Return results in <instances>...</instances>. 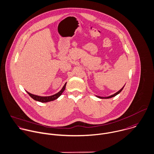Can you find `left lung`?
Segmentation results:
<instances>
[{"label": "left lung", "instance_id": "left-lung-1", "mask_svg": "<svg viewBox=\"0 0 154 154\" xmlns=\"http://www.w3.org/2000/svg\"><path fill=\"white\" fill-rule=\"evenodd\" d=\"M125 86V85H124ZM124 86L120 90H119L118 92H116V93H115L114 94H113V95H111V96H109V97H100V96H96V97H99V98H100V99H109V98H112V97H115V96H116V95H118L119 93H120L121 92V91L123 90V88H124Z\"/></svg>", "mask_w": 154, "mask_h": 154}]
</instances>
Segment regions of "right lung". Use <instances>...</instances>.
I'll return each instance as SVG.
<instances>
[{
	"label": "right lung",
	"instance_id": "obj_1",
	"mask_svg": "<svg viewBox=\"0 0 154 154\" xmlns=\"http://www.w3.org/2000/svg\"><path fill=\"white\" fill-rule=\"evenodd\" d=\"M66 83L64 84V85L63 86V87L62 88V89L58 92L57 93V94H54V95H52L51 96H46V97H43V96H36V95H35V94H32L29 92L27 91V93L29 94V95L33 99H34L36 101H38V102H40L42 103H47L48 102H51V101H53L55 99H57V98H58L61 95V94L63 93V92L65 90V88H66Z\"/></svg>",
	"mask_w": 154,
	"mask_h": 154
}]
</instances>
